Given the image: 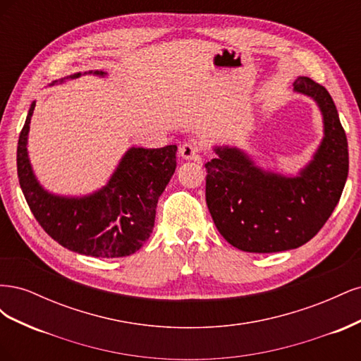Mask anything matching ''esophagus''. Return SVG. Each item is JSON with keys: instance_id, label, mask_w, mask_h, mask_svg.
<instances>
[{"instance_id": "1", "label": "esophagus", "mask_w": 361, "mask_h": 361, "mask_svg": "<svg viewBox=\"0 0 361 361\" xmlns=\"http://www.w3.org/2000/svg\"><path fill=\"white\" fill-rule=\"evenodd\" d=\"M179 154L185 159L200 161V146L195 141H185L179 149Z\"/></svg>"}]
</instances>
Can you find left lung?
<instances>
[{"label":"left lung","instance_id":"left-lung-1","mask_svg":"<svg viewBox=\"0 0 361 361\" xmlns=\"http://www.w3.org/2000/svg\"><path fill=\"white\" fill-rule=\"evenodd\" d=\"M293 89L318 102L325 137L298 178L265 173L241 150L216 147L204 164L206 204L218 232L248 253L297 248L318 233L333 214L348 178V141L325 87L300 76Z\"/></svg>","mask_w":361,"mask_h":361}]
</instances>
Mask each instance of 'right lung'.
Masks as SVG:
<instances>
[{"instance_id":"obj_1","label":"right lung","mask_w":361,"mask_h":361,"mask_svg":"<svg viewBox=\"0 0 361 361\" xmlns=\"http://www.w3.org/2000/svg\"><path fill=\"white\" fill-rule=\"evenodd\" d=\"M35 106H30L19 134L16 164L19 185L37 223L54 241L75 253L105 259L135 253L154 231L157 203L176 170L178 147L130 149L101 191L82 199L57 197L37 183L27 155Z\"/></svg>"}]
</instances>
